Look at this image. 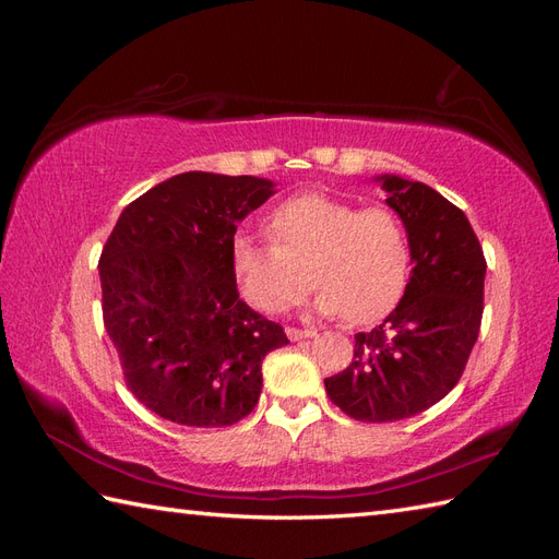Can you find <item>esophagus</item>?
I'll return each mask as SVG.
<instances>
[{
    "mask_svg": "<svg viewBox=\"0 0 559 559\" xmlns=\"http://www.w3.org/2000/svg\"><path fill=\"white\" fill-rule=\"evenodd\" d=\"M286 335H289V341H306V337H312V335H314V331H312V329L286 326Z\"/></svg>",
    "mask_w": 559,
    "mask_h": 559,
    "instance_id": "esophagus-1",
    "label": "esophagus"
}]
</instances>
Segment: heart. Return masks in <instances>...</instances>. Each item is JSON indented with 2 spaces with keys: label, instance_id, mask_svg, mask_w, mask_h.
Returning <instances> with one entry per match:
<instances>
[{
  "label": "heart",
  "instance_id": "obj_1",
  "mask_svg": "<svg viewBox=\"0 0 559 559\" xmlns=\"http://www.w3.org/2000/svg\"><path fill=\"white\" fill-rule=\"evenodd\" d=\"M273 242L240 233L233 240V275L253 308L277 314L310 292L314 310L352 324L376 321L403 296L411 240L401 216L384 207L357 210L326 195H298L267 222Z\"/></svg>",
  "mask_w": 559,
  "mask_h": 559
}]
</instances>
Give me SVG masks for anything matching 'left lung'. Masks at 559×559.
<instances>
[{
    "label": "left lung",
    "instance_id": "obj_1",
    "mask_svg": "<svg viewBox=\"0 0 559 559\" xmlns=\"http://www.w3.org/2000/svg\"><path fill=\"white\" fill-rule=\"evenodd\" d=\"M411 240V282L380 326L354 335V359L326 394L359 421L419 415L460 382L483 319L485 257L466 214L421 181L378 177Z\"/></svg>",
    "mask_w": 559,
    "mask_h": 559
}]
</instances>
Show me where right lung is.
Masks as SVG:
<instances>
[{"mask_svg":"<svg viewBox=\"0 0 559 559\" xmlns=\"http://www.w3.org/2000/svg\"><path fill=\"white\" fill-rule=\"evenodd\" d=\"M273 193L270 179L183 173L118 216L99 257L105 329L158 417L230 427L259 403L265 354L289 337L240 298L233 238Z\"/></svg>","mask_w":559,"mask_h":559,"instance_id":"add662e5","label":"right lung"}]
</instances>
